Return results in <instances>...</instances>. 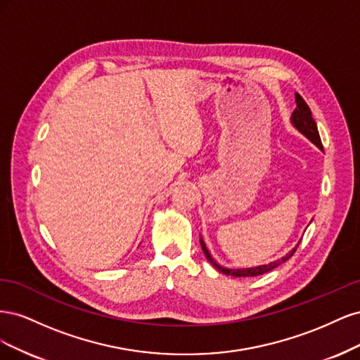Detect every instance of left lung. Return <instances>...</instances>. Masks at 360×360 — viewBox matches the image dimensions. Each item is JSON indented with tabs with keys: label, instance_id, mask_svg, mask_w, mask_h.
Returning <instances> with one entry per match:
<instances>
[{
	"label": "left lung",
	"instance_id": "1",
	"mask_svg": "<svg viewBox=\"0 0 360 360\" xmlns=\"http://www.w3.org/2000/svg\"><path fill=\"white\" fill-rule=\"evenodd\" d=\"M296 105H297V108L292 111L291 118H290L291 120V124L294 126V129H297L303 136H307L315 147H319L320 150H323V144H321V139H320V135H319V129H317V124H315L314 118H312V112L309 110V106L307 105V102L302 99V96L299 93H296ZM200 243H201V248H202V252H204L205 258L210 261L212 266L214 269L222 271L224 275H231V276H236V278H250V276L264 275V274H267V271L274 270L278 266H281L282 263H285V261L290 259L292 257V254L296 252V249H297L300 242L296 246H294L288 254H285L284 257L276 259V261H271V263H269V264H261V266L246 267V269H228V267L221 266L212 257V254L209 252V249H207V246H205L201 236H200Z\"/></svg>",
	"mask_w": 360,
	"mask_h": 360
}]
</instances>
